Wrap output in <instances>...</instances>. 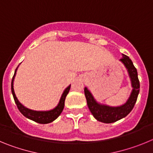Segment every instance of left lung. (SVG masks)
I'll return each mask as SVG.
<instances>
[{
  "instance_id": "obj_1",
  "label": "left lung",
  "mask_w": 153,
  "mask_h": 153,
  "mask_svg": "<svg viewBox=\"0 0 153 153\" xmlns=\"http://www.w3.org/2000/svg\"><path fill=\"white\" fill-rule=\"evenodd\" d=\"M120 61L122 62L127 69L128 74L131 79L132 90L128 100L125 104L120 106L113 107L107 105H103L97 102L90 90L85 87L84 93L87 102V106L91 113L96 120L104 123H112L124 118L129 114L133 109L137 100V97L140 93V81L138 79V74L136 68L134 67L132 60L129 56L123 54Z\"/></svg>"
}]
</instances>
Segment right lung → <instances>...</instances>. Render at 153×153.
Segmentation results:
<instances>
[{"instance_id":"add662e5","label":"right lung","mask_w":153,"mask_h":153,"mask_svg":"<svg viewBox=\"0 0 153 153\" xmlns=\"http://www.w3.org/2000/svg\"><path fill=\"white\" fill-rule=\"evenodd\" d=\"M17 67L15 70L14 75H13V78H12L11 92L12 94H13V99H14V101H15L16 105H17V108H18V109L20 110V112H21L25 117H27V118L30 119V120H33L34 122L38 123L47 124L53 122V120H56V119L60 116V113L63 111V108H64L65 99H66V97H67L69 91H70V85L68 87H67V88L65 89V90L63 91V94H62L61 96L60 102H59L58 105L54 108V109L49 110V111H34V110L30 109H28V108L23 106L22 104L19 102V100H17V97H16L15 95V93H14V90H13V79H14V77H15L16 71H17Z\"/></svg>"}]
</instances>
